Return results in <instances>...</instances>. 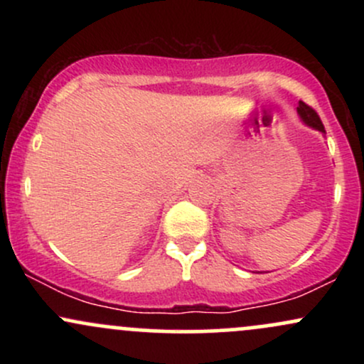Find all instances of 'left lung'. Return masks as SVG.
<instances>
[{
	"mask_svg": "<svg viewBox=\"0 0 364 364\" xmlns=\"http://www.w3.org/2000/svg\"><path fill=\"white\" fill-rule=\"evenodd\" d=\"M298 114L299 118L303 119L304 124H308V127L318 129V132L325 133V128H323V123L320 121V116L316 114V111L313 109V107L308 106V104H304L303 101H299V106H298Z\"/></svg>",
	"mask_w": 364,
	"mask_h": 364,
	"instance_id": "left-lung-1",
	"label": "left lung"
}]
</instances>
